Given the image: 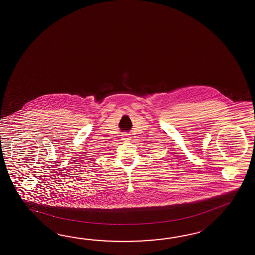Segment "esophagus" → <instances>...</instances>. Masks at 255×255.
<instances>
[{
	"mask_svg": "<svg viewBox=\"0 0 255 255\" xmlns=\"http://www.w3.org/2000/svg\"><path fill=\"white\" fill-rule=\"evenodd\" d=\"M122 137H123V140H129L131 138L130 134L124 133V134L122 135Z\"/></svg>",
	"mask_w": 255,
	"mask_h": 255,
	"instance_id": "34e87169",
	"label": "esophagus"
}]
</instances>
